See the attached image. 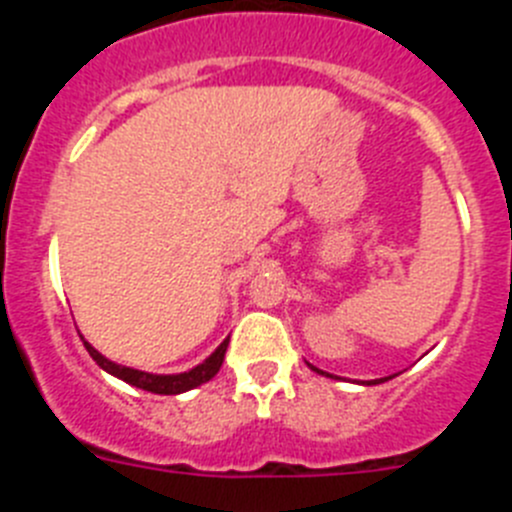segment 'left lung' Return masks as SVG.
<instances>
[{"instance_id": "obj_1", "label": "left lung", "mask_w": 512, "mask_h": 512, "mask_svg": "<svg viewBox=\"0 0 512 512\" xmlns=\"http://www.w3.org/2000/svg\"><path fill=\"white\" fill-rule=\"evenodd\" d=\"M312 369H315V366H312ZM315 372H320V369H315ZM320 374H323V372H320ZM325 377H328V374H325Z\"/></svg>"}]
</instances>
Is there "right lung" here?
Masks as SVG:
<instances>
[{"label": "right lung", "mask_w": 512, "mask_h": 512, "mask_svg": "<svg viewBox=\"0 0 512 512\" xmlns=\"http://www.w3.org/2000/svg\"><path fill=\"white\" fill-rule=\"evenodd\" d=\"M228 341L230 338H225V341L215 348V354H212L210 359H205L200 366H194L192 372H184V374L138 372V369H130V366L112 364L110 359H104L97 348L89 346L87 341H84V346H87L89 356H92V359L102 366L104 372L115 374V377L122 379V382L133 384V387H140V390H146V392H153V395H179V392L194 390V387H200V384L210 382V379L220 372V366H223V359H225V351H228Z\"/></svg>", "instance_id": "right-lung-1"}]
</instances>
